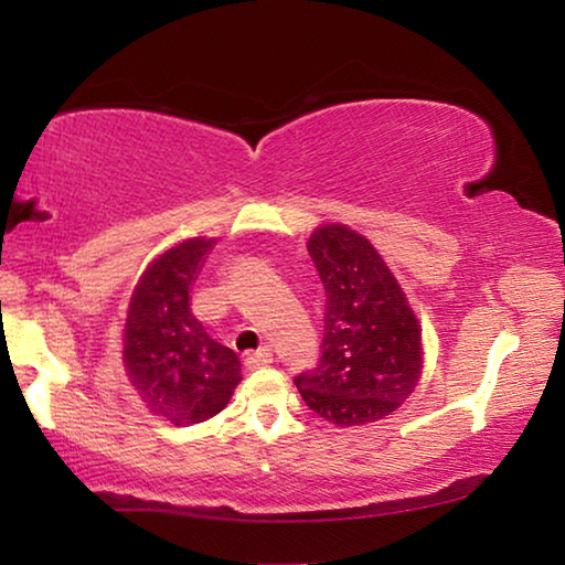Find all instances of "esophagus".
<instances>
[{
  "instance_id": "1",
  "label": "esophagus",
  "mask_w": 565,
  "mask_h": 565,
  "mask_svg": "<svg viewBox=\"0 0 565 565\" xmlns=\"http://www.w3.org/2000/svg\"><path fill=\"white\" fill-rule=\"evenodd\" d=\"M244 363H246V369H252V371L269 366V363H274V351H271V347H262L256 353H248Z\"/></svg>"
}]
</instances>
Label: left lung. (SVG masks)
Segmentation results:
<instances>
[{
    "mask_svg": "<svg viewBox=\"0 0 565 565\" xmlns=\"http://www.w3.org/2000/svg\"><path fill=\"white\" fill-rule=\"evenodd\" d=\"M309 254L327 291L321 359L294 384L331 424H371L414 394L424 353L418 321L369 238L341 224L321 226Z\"/></svg>",
    "mask_w": 565,
    "mask_h": 565,
    "instance_id": "obj_1",
    "label": "left lung"
}]
</instances>
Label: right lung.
Wrapping results in <instances>:
<instances>
[{
    "mask_svg": "<svg viewBox=\"0 0 565 565\" xmlns=\"http://www.w3.org/2000/svg\"><path fill=\"white\" fill-rule=\"evenodd\" d=\"M214 238L169 248L141 276L124 327V366L131 386L177 426L216 416L242 381V363L191 313V286Z\"/></svg>",
    "mask_w": 565,
    "mask_h": 565,
    "instance_id": "obj_1",
    "label": "right lung"
}]
</instances>
